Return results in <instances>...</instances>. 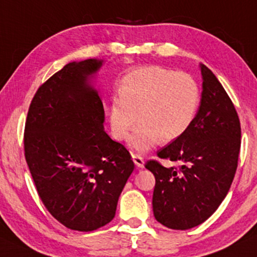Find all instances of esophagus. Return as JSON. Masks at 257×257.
Returning <instances> with one entry per match:
<instances>
[{
	"mask_svg": "<svg viewBox=\"0 0 257 257\" xmlns=\"http://www.w3.org/2000/svg\"><path fill=\"white\" fill-rule=\"evenodd\" d=\"M133 162H134L137 168L139 169H142L145 166V160L141 156H139V154H133Z\"/></svg>",
	"mask_w": 257,
	"mask_h": 257,
	"instance_id": "obj_1",
	"label": "esophagus"
}]
</instances>
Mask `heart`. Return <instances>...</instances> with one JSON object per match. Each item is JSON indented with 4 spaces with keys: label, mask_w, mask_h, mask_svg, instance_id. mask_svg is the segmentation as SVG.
Masks as SVG:
<instances>
[{
    "label": "heart",
    "mask_w": 257,
    "mask_h": 257,
    "mask_svg": "<svg viewBox=\"0 0 257 257\" xmlns=\"http://www.w3.org/2000/svg\"><path fill=\"white\" fill-rule=\"evenodd\" d=\"M202 92L189 74L152 66L139 68L123 78L120 91L110 98V125L113 138L146 152L162 140H177L193 125L200 110ZM139 112L138 113L137 111Z\"/></svg>",
    "instance_id": "obj_1"
}]
</instances>
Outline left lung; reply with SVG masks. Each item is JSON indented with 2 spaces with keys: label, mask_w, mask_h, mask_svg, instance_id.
<instances>
[{
  "label": "left lung",
  "mask_w": 257,
  "mask_h": 257,
  "mask_svg": "<svg viewBox=\"0 0 257 257\" xmlns=\"http://www.w3.org/2000/svg\"><path fill=\"white\" fill-rule=\"evenodd\" d=\"M202 99L193 125L185 134L158 151L160 159L181 162L165 168L148 160L145 168L156 177L153 213L172 230L202 224L227 195L237 170L240 123L226 91L205 64Z\"/></svg>",
  "instance_id": "1"
}]
</instances>
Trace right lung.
Segmentation results:
<instances>
[{"instance_id": "obj_1", "label": "right lung", "mask_w": 257, "mask_h": 257, "mask_svg": "<svg viewBox=\"0 0 257 257\" xmlns=\"http://www.w3.org/2000/svg\"><path fill=\"white\" fill-rule=\"evenodd\" d=\"M101 64H66L36 92L25 123V158L40 200L62 225L82 232L112 220L135 168L104 132L103 103L89 83Z\"/></svg>"}]
</instances>
